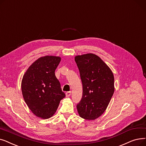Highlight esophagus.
I'll list each match as a JSON object with an SVG mask.
<instances>
[{
	"label": "esophagus",
	"mask_w": 146,
	"mask_h": 146,
	"mask_svg": "<svg viewBox=\"0 0 146 146\" xmlns=\"http://www.w3.org/2000/svg\"><path fill=\"white\" fill-rule=\"evenodd\" d=\"M71 95V92H67L66 93V96L67 98H68V97H69Z\"/></svg>",
	"instance_id": "obj_1"
}]
</instances>
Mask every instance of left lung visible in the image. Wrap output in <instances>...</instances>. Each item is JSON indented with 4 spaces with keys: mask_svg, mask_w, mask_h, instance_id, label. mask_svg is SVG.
<instances>
[{
    "mask_svg": "<svg viewBox=\"0 0 146 146\" xmlns=\"http://www.w3.org/2000/svg\"><path fill=\"white\" fill-rule=\"evenodd\" d=\"M82 84V96L77 104L80 116L94 120L106 109L114 93V76L98 56L88 53L75 58Z\"/></svg>",
    "mask_w": 146,
    "mask_h": 146,
    "instance_id": "1",
    "label": "left lung"
}]
</instances>
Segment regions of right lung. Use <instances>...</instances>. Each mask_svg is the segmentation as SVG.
<instances>
[{
  "label": "right lung",
  "instance_id": "right-lung-1",
  "mask_svg": "<svg viewBox=\"0 0 146 146\" xmlns=\"http://www.w3.org/2000/svg\"><path fill=\"white\" fill-rule=\"evenodd\" d=\"M60 58H40L29 68L21 82L24 99L32 112L42 119H48L56 112L60 101L65 97L54 71Z\"/></svg>",
  "mask_w": 146,
  "mask_h": 146
}]
</instances>
